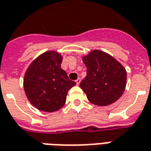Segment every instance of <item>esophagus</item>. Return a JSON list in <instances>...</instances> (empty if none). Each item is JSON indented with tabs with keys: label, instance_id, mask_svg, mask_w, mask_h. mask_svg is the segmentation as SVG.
I'll use <instances>...</instances> for the list:
<instances>
[{
	"label": "esophagus",
	"instance_id": "1",
	"mask_svg": "<svg viewBox=\"0 0 151 151\" xmlns=\"http://www.w3.org/2000/svg\"><path fill=\"white\" fill-rule=\"evenodd\" d=\"M80 83H81V79L79 78H77V80H76V83H77V85H79L80 84Z\"/></svg>",
	"mask_w": 151,
	"mask_h": 151
}]
</instances>
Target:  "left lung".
I'll list each match as a JSON object with an SVG mask.
<instances>
[{
    "label": "left lung",
    "instance_id": "8db88e82",
    "mask_svg": "<svg viewBox=\"0 0 151 151\" xmlns=\"http://www.w3.org/2000/svg\"><path fill=\"white\" fill-rule=\"evenodd\" d=\"M86 76L80 87L91 103L99 106L111 105L118 101L126 88L127 71L112 55L93 50L83 57Z\"/></svg>",
    "mask_w": 151,
    "mask_h": 151
}]
</instances>
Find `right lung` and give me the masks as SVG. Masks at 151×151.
Listing matches in <instances>:
<instances>
[{
	"instance_id": "obj_1",
	"label": "right lung",
	"mask_w": 151,
	"mask_h": 151,
	"mask_svg": "<svg viewBox=\"0 0 151 151\" xmlns=\"http://www.w3.org/2000/svg\"><path fill=\"white\" fill-rule=\"evenodd\" d=\"M63 57L55 50L40 55L27 68L24 89L32 105L41 111L55 112L65 104L68 90L76 83L60 67Z\"/></svg>"
}]
</instances>
